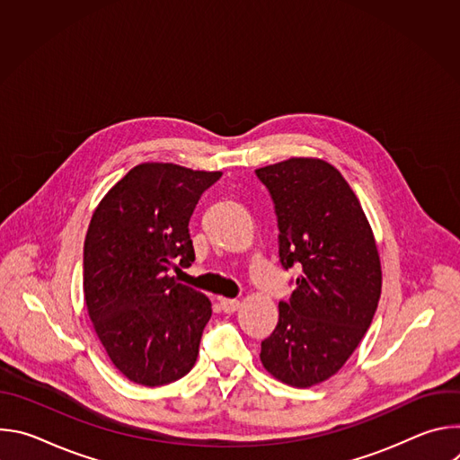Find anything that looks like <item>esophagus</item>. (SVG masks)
<instances>
[{"label": "esophagus", "mask_w": 460, "mask_h": 460, "mask_svg": "<svg viewBox=\"0 0 460 460\" xmlns=\"http://www.w3.org/2000/svg\"><path fill=\"white\" fill-rule=\"evenodd\" d=\"M220 307L226 313H234L240 307V300H236V298H220Z\"/></svg>", "instance_id": "34e87169"}]
</instances>
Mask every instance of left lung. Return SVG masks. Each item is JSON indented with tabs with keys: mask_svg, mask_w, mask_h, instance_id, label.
Wrapping results in <instances>:
<instances>
[{
	"mask_svg": "<svg viewBox=\"0 0 460 460\" xmlns=\"http://www.w3.org/2000/svg\"><path fill=\"white\" fill-rule=\"evenodd\" d=\"M275 202L279 252L300 275L260 360L280 382L311 387L353 355L378 305L382 270L371 226L339 169L289 158L256 169Z\"/></svg>",
	"mask_w": 460,
	"mask_h": 460,
	"instance_id": "left-lung-1",
	"label": "left lung"
}]
</instances>
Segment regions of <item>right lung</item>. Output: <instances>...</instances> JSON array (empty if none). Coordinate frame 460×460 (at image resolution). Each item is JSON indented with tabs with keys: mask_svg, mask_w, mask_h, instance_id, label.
Wrapping results in <instances>:
<instances>
[{
	"mask_svg": "<svg viewBox=\"0 0 460 460\" xmlns=\"http://www.w3.org/2000/svg\"><path fill=\"white\" fill-rule=\"evenodd\" d=\"M220 176L140 164L93 213L84 245L85 305L111 362L130 382H174L199 357L211 302L169 273L194 261L189 220Z\"/></svg>",
	"mask_w": 460,
	"mask_h": 460,
	"instance_id": "right-lung-1",
	"label": "right lung"
}]
</instances>
